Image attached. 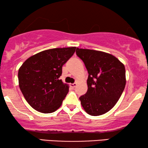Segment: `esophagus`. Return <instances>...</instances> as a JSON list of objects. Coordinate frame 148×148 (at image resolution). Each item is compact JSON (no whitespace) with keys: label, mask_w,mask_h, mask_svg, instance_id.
Returning a JSON list of instances; mask_svg holds the SVG:
<instances>
[{"label":"esophagus","mask_w":148,"mask_h":148,"mask_svg":"<svg viewBox=\"0 0 148 148\" xmlns=\"http://www.w3.org/2000/svg\"><path fill=\"white\" fill-rule=\"evenodd\" d=\"M76 86H77V84H76V83H74V84H71V87H72L73 88H75Z\"/></svg>","instance_id":"34e87169"}]
</instances>
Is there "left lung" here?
Here are the masks:
<instances>
[{
  "label": "left lung",
  "instance_id": "8db88e82",
  "mask_svg": "<svg viewBox=\"0 0 148 148\" xmlns=\"http://www.w3.org/2000/svg\"><path fill=\"white\" fill-rule=\"evenodd\" d=\"M76 54L88 72V91L79 98L83 108L92 116L111 110L118 102L126 84L124 64L112 54L77 48Z\"/></svg>",
  "mask_w": 148,
  "mask_h": 148
}]
</instances>
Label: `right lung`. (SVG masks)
Here are the masks:
<instances>
[{
    "mask_svg": "<svg viewBox=\"0 0 148 148\" xmlns=\"http://www.w3.org/2000/svg\"><path fill=\"white\" fill-rule=\"evenodd\" d=\"M76 47L44 50L27 58L18 72L19 86L34 109L51 113L61 106L69 92L68 85L59 77L62 66L73 55Z\"/></svg>",
    "mask_w": 148,
    "mask_h": 148,
    "instance_id": "right-lung-1",
    "label": "right lung"
}]
</instances>
